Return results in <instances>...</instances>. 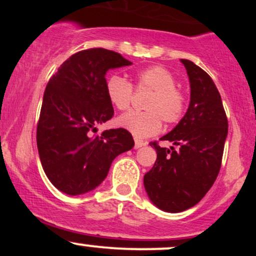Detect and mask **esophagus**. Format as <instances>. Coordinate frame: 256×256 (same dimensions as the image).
<instances>
[{
  "label": "esophagus",
  "mask_w": 256,
  "mask_h": 256,
  "mask_svg": "<svg viewBox=\"0 0 256 256\" xmlns=\"http://www.w3.org/2000/svg\"><path fill=\"white\" fill-rule=\"evenodd\" d=\"M146 146V142L142 140H138V138H134V148L138 149V148H142V146Z\"/></svg>",
  "instance_id": "esophagus-1"
}]
</instances>
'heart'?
Returning <instances> with one entry per match:
<instances>
[{
    "mask_svg": "<svg viewBox=\"0 0 256 256\" xmlns=\"http://www.w3.org/2000/svg\"><path fill=\"white\" fill-rule=\"evenodd\" d=\"M138 91H152L146 100V112H128L118 119V125L136 137L156 134L166 124H174L183 116L186 98L177 85L174 76L162 66L140 70L134 76ZM106 94L116 110H126L131 106L134 89L130 82L120 76H110L106 82Z\"/></svg>",
    "mask_w": 256,
    "mask_h": 256,
    "instance_id": "obj_1",
    "label": "heart"
}]
</instances>
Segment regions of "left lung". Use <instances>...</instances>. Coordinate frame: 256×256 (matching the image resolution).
<instances>
[{
    "instance_id": "8db88e82",
    "label": "left lung",
    "mask_w": 256,
    "mask_h": 256,
    "mask_svg": "<svg viewBox=\"0 0 256 256\" xmlns=\"http://www.w3.org/2000/svg\"><path fill=\"white\" fill-rule=\"evenodd\" d=\"M180 62L189 76V108L178 125L161 137L178 148L152 142L158 158L143 179L150 201L170 213L189 210L212 188L222 166L228 128L212 78L192 61L182 58Z\"/></svg>"
}]
</instances>
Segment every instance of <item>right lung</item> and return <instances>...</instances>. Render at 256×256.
<instances>
[{
	"label": "right lung",
	"instance_id": "add662e5",
	"mask_svg": "<svg viewBox=\"0 0 256 256\" xmlns=\"http://www.w3.org/2000/svg\"><path fill=\"white\" fill-rule=\"evenodd\" d=\"M119 52L92 48L73 54L49 79L37 125V148L46 177L67 195H83L107 177L113 160L134 148L131 134L110 128L113 106L106 94L108 70L130 66Z\"/></svg>",
	"mask_w": 256,
	"mask_h": 256
}]
</instances>
